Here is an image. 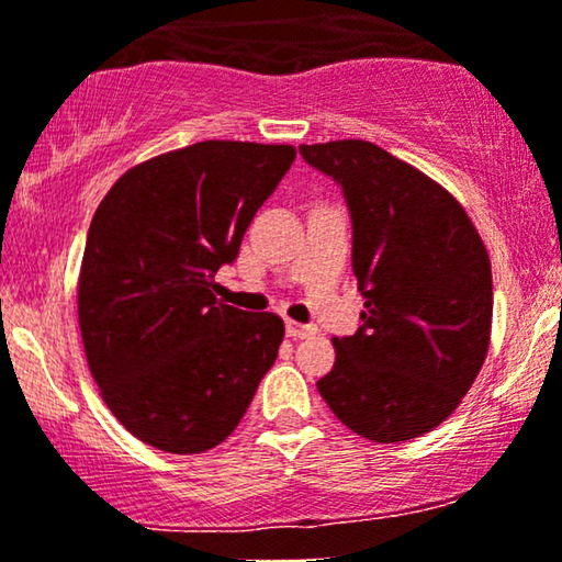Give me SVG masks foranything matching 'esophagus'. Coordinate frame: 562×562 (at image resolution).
<instances>
[{
  "label": "esophagus",
  "mask_w": 562,
  "mask_h": 562,
  "mask_svg": "<svg viewBox=\"0 0 562 562\" xmlns=\"http://www.w3.org/2000/svg\"><path fill=\"white\" fill-rule=\"evenodd\" d=\"M285 328H288V336H293V339H305V336H313V334H316V326L297 324V321H288Z\"/></svg>",
  "instance_id": "esophagus-1"
}]
</instances>
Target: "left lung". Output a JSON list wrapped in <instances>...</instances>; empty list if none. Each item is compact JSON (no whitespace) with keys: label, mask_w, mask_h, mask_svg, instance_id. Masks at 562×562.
I'll list each match as a JSON object with an SVG mask.
<instances>
[{"label":"left lung","mask_w":562,"mask_h":562,"mask_svg":"<svg viewBox=\"0 0 562 562\" xmlns=\"http://www.w3.org/2000/svg\"><path fill=\"white\" fill-rule=\"evenodd\" d=\"M301 156L341 184L364 297L357 334L334 339L321 398L372 442L422 437L460 406L488 355V251L465 207L385 148L349 138Z\"/></svg>","instance_id":"left-lung-1"}]
</instances>
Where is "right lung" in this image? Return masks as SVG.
Returning <instances> with one entry per match:
<instances>
[{"label":"right lung","mask_w":562,"mask_h":562,"mask_svg":"<svg viewBox=\"0 0 562 562\" xmlns=\"http://www.w3.org/2000/svg\"><path fill=\"white\" fill-rule=\"evenodd\" d=\"M293 146L203 140L125 171L97 207L79 272V328L102 401L140 442L213 450L272 368L285 324L213 295Z\"/></svg>","instance_id":"add662e5"}]
</instances>
